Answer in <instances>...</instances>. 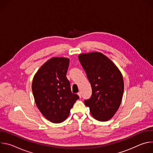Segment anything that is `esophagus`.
<instances>
[{
    "label": "esophagus",
    "mask_w": 153,
    "mask_h": 153,
    "mask_svg": "<svg viewBox=\"0 0 153 153\" xmlns=\"http://www.w3.org/2000/svg\"><path fill=\"white\" fill-rule=\"evenodd\" d=\"M77 94H78V96H79V97H80V98H81V97H82V94H81V93H80V92H79V93H77Z\"/></svg>",
    "instance_id": "1"
}]
</instances>
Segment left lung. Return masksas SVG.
Returning <instances> with one entry per match:
<instances>
[{
	"instance_id": "left-lung-1",
	"label": "left lung",
	"mask_w": 153,
	"mask_h": 153,
	"mask_svg": "<svg viewBox=\"0 0 153 153\" xmlns=\"http://www.w3.org/2000/svg\"><path fill=\"white\" fill-rule=\"evenodd\" d=\"M79 60L92 88L90 99L84 101L92 116L101 122L111 119L120 105L124 82L116 65L100 52L80 54Z\"/></svg>"
}]
</instances>
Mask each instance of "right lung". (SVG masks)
<instances>
[{"label":"right lung","instance_id":"1","mask_svg":"<svg viewBox=\"0 0 153 153\" xmlns=\"http://www.w3.org/2000/svg\"><path fill=\"white\" fill-rule=\"evenodd\" d=\"M69 63L68 58L52 57L42 65L33 79L35 103L43 116L53 123L66 120L79 98L72 93L66 77Z\"/></svg>","mask_w":153,"mask_h":153}]
</instances>
